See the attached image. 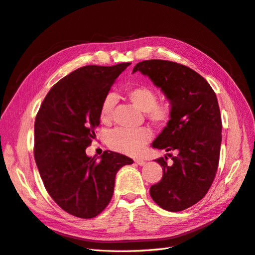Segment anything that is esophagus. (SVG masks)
<instances>
[{
	"label": "esophagus",
	"mask_w": 255,
	"mask_h": 255,
	"mask_svg": "<svg viewBox=\"0 0 255 255\" xmlns=\"http://www.w3.org/2000/svg\"><path fill=\"white\" fill-rule=\"evenodd\" d=\"M134 160H135V163L137 165H139V166H144L145 165V160H143L141 158H135Z\"/></svg>",
	"instance_id": "34e87169"
}]
</instances>
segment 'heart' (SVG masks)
Returning <instances> with one entry per match:
<instances>
[{"mask_svg":"<svg viewBox=\"0 0 255 255\" xmlns=\"http://www.w3.org/2000/svg\"><path fill=\"white\" fill-rule=\"evenodd\" d=\"M127 96L138 110L145 113V117L155 126H164L170 120L172 115V104L167 100L157 101L155 90L146 86L129 88ZM117 104V97L114 94H107L100 107V120L104 125H110L113 120L114 110ZM152 132L148 128L129 130L117 128L107 136V144L114 151L136 155L143 146L152 139Z\"/></svg>","mask_w":255,"mask_h":255,"instance_id":"obj_1","label":"heart"}]
</instances>
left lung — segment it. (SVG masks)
I'll return each mask as SVG.
<instances>
[{
    "label": "left lung",
    "instance_id": "8db88e82",
    "mask_svg": "<svg viewBox=\"0 0 255 255\" xmlns=\"http://www.w3.org/2000/svg\"><path fill=\"white\" fill-rule=\"evenodd\" d=\"M148 75L172 104V115L152 146L174 151L156 159L163 177L150 188L157 205L181 212L199 202L212 186L221 145V116L211 85L192 69L163 59L143 60L134 69Z\"/></svg>",
    "mask_w": 255,
    "mask_h": 255
}]
</instances>
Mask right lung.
<instances>
[{"label":"right lung","mask_w":255,"mask_h":255,"mask_svg":"<svg viewBox=\"0 0 255 255\" xmlns=\"http://www.w3.org/2000/svg\"><path fill=\"white\" fill-rule=\"evenodd\" d=\"M130 63L85 66L57 82L35 120L34 156L44 187L58 206L79 218H94L109 205L119 169L133 164L104 151L100 160L86 155L96 138L100 107L116 79Z\"/></svg>","instance_id":"add662e5"}]
</instances>
